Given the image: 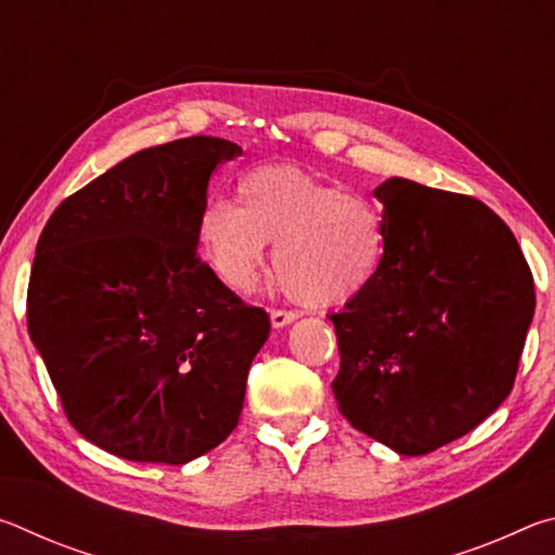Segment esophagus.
<instances>
[{"mask_svg":"<svg viewBox=\"0 0 555 555\" xmlns=\"http://www.w3.org/2000/svg\"><path fill=\"white\" fill-rule=\"evenodd\" d=\"M298 318V313H294V311H271V325L274 327H286L288 323H294Z\"/></svg>","mask_w":555,"mask_h":555,"instance_id":"34e87169","label":"esophagus"}]
</instances>
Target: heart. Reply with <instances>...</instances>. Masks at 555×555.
<instances>
[{"label":"heart","mask_w":555,"mask_h":555,"mask_svg":"<svg viewBox=\"0 0 555 555\" xmlns=\"http://www.w3.org/2000/svg\"><path fill=\"white\" fill-rule=\"evenodd\" d=\"M195 240L234 294L259 281L267 244L284 294L306 308H335L362 296L384 257L382 215L367 201L294 166H259L237 181V205L215 198L201 210Z\"/></svg>","instance_id":"obj_1"}]
</instances>
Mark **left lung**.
<instances>
[{"label": "left lung", "mask_w": 555, "mask_h": 555, "mask_svg": "<svg viewBox=\"0 0 555 555\" xmlns=\"http://www.w3.org/2000/svg\"><path fill=\"white\" fill-rule=\"evenodd\" d=\"M384 257L372 286L333 313L350 424L399 455L465 436L514 387L537 294L512 230L467 195L409 178L374 188Z\"/></svg>", "instance_id": "obj_1"}]
</instances>
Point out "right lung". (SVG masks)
Returning a JSON list of instances; mask_svg holds the SVG:
<instances>
[{"label":"right lung","mask_w":555,"mask_h":555,"mask_svg":"<svg viewBox=\"0 0 555 555\" xmlns=\"http://www.w3.org/2000/svg\"><path fill=\"white\" fill-rule=\"evenodd\" d=\"M242 146L144 149L65 198L36 244L29 335L78 434L134 463L185 465L237 426L271 323L198 257L215 168Z\"/></svg>","instance_id":"right-lung-1"}]
</instances>
